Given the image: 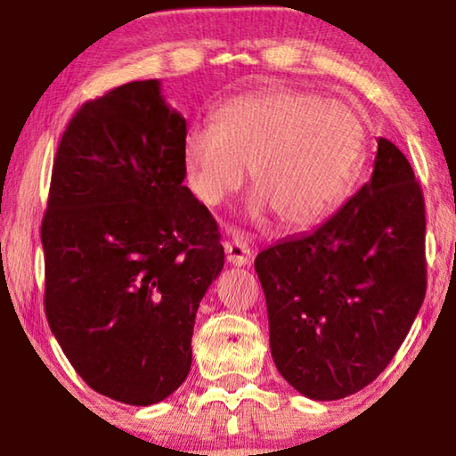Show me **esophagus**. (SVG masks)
<instances>
[{
	"label": "esophagus",
	"instance_id": "obj_1",
	"mask_svg": "<svg viewBox=\"0 0 456 456\" xmlns=\"http://www.w3.org/2000/svg\"><path fill=\"white\" fill-rule=\"evenodd\" d=\"M225 256H227V261L231 265L235 267H243V265H249L253 261V253L249 247H247V243L243 241V239H231V241H225Z\"/></svg>",
	"mask_w": 456,
	"mask_h": 456
}]
</instances>
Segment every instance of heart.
Segmentation results:
<instances>
[{
  "mask_svg": "<svg viewBox=\"0 0 456 456\" xmlns=\"http://www.w3.org/2000/svg\"><path fill=\"white\" fill-rule=\"evenodd\" d=\"M366 151L364 122L352 106L315 92L275 88L241 96L183 141V171L199 203L215 207L251 171V213L267 209L283 227L304 229L338 209L356 183Z\"/></svg>",
  "mask_w": 456,
  "mask_h": 456,
  "instance_id": "obj_1",
  "label": "heart"
}]
</instances>
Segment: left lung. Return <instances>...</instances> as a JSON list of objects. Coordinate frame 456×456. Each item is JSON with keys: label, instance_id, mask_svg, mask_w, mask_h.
Instances as JSON below:
<instances>
[{"label": "left lung", "instance_id": "left-lung-1", "mask_svg": "<svg viewBox=\"0 0 456 456\" xmlns=\"http://www.w3.org/2000/svg\"><path fill=\"white\" fill-rule=\"evenodd\" d=\"M424 229L411 163L378 138L356 195L312 233L259 253L272 356L299 395L346 398L390 364L427 293Z\"/></svg>", "mask_w": 456, "mask_h": 456}]
</instances>
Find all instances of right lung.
<instances>
[{
    "instance_id": "add662e5",
    "label": "right lung",
    "mask_w": 456,
    "mask_h": 456,
    "mask_svg": "<svg viewBox=\"0 0 456 456\" xmlns=\"http://www.w3.org/2000/svg\"><path fill=\"white\" fill-rule=\"evenodd\" d=\"M187 120L159 80L84 104L61 134L42 221L45 315L92 390L157 404L184 382L199 304L225 253L184 187Z\"/></svg>"
}]
</instances>
